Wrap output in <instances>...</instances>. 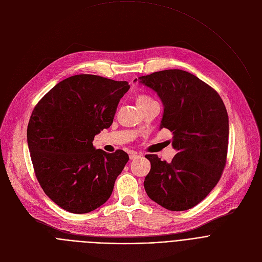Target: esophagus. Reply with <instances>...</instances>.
<instances>
[{
  "mask_svg": "<svg viewBox=\"0 0 262 262\" xmlns=\"http://www.w3.org/2000/svg\"><path fill=\"white\" fill-rule=\"evenodd\" d=\"M140 155L138 154V153H136V152H131L130 153V155H129V157H130V159L131 160H134V159H136V158H138Z\"/></svg>",
  "mask_w": 262,
  "mask_h": 262,
  "instance_id": "34e87169",
  "label": "esophagus"
}]
</instances>
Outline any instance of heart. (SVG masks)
Returning a JSON list of instances; mask_svg holds the SVG:
<instances>
[{
  "label": "heart",
  "instance_id": "obj_1",
  "mask_svg": "<svg viewBox=\"0 0 262 262\" xmlns=\"http://www.w3.org/2000/svg\"><path fill=\"white\" fill-rule=\"evenodd\" d=\"M150 101H152V100H151L150 98L146 97V96L140 95V96H137V97H136V104H137V106L142 105V104H144V103H148V102H150Z\"/></svg>",
  "mask_w": 262,
  "mask_h": 262
}]
</instances>
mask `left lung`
<instances>
[{
    "instance_id": "left-lung-1",
    "label": "left lung",
    "mask_w": 262,
    "mask_h": 262,
    "mask_svg": "<svg viewBox=\"0 0 262 262\" xmlns=\"http://www.w3.org/2000/svg\"><path fill=\"white\" fill-rule=\"evenodd\" d=\"M136 81L160 98L159 129L172 133L171 146L177 151L170 163L146 155L151 169L144 189L165 209H190L217 184L226 164L229 119L224 102L212 87L181 70L160 71Z\"/></svg>"
}]
</instances>
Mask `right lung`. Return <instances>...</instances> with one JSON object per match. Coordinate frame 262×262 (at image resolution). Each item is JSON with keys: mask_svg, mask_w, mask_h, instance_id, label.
<instances>
[{"mask_svg": "<svg viewBox=\"0 0 262 262\" xmlns=\"http://www.w3.org/2000/svg\"><path fill=\"white\" fill-rule=\"evenodd\" d=\"M127 81L76 75L56 84L35 106L27 129L28 147L45 193L72 213L91 212L110 198L129 156L96 149L108 129Z\"/></svg>", "mask_w": 262, "mask_h": 262, "instance_id": "right-lung-1", "label": "right lung"}]
</instances>
